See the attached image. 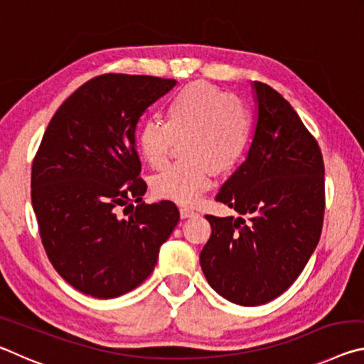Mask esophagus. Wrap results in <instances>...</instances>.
I'll use <instances>...</instances> for the list:
<instances>
[{
    "instance_id": "1",
    "label": "esophagus",
    "mask_w": 364,
    "mask_h": 364,
    "mask_svg": "<svg viewBox=\"0 0 364 364\" xmlns=\"http://www.w3.org/2000/svg\"><path fill=\"white\" fill-rule=\"evenodd\" d=\"M196 212L193 210V208H188V207H181L180 208V217L184 220V218H191L194 217Z\"/></svg>"
}]
</instances>
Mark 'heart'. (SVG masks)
I'll return each mask as SVG.
<instances>
[{
	"label": "heart",
	"instance_id": "b5f03b06",
	"mask_svg": "<svg viewBox=\"0 0 364 364\" xmlns=\"http://www.w3.org/2000/svg\"><path fill=\"white\" fill-rule=\"evenodd\" d=\"M167 122L147 120L138 132V146L151 168L167 164L175 141H183L184 162L152 178L160 199L194 205L212 188L215 173L226 175L247 151L252 119L245 104L204 80L191 82L171 97Z\"/></svg>",
	"mask_w": 364,
	"mask_h": 364
}]
</instances>
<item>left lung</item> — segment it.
Here are the masks:
<instances>
[{"label": "left lung", "mask_w": 364, "mask_h": 364, "mask_svg": "<svg viewBox=\"0 0 364 364\" xmlns=\"http://www.w3.org/2000/svg\"><path fill=\"white\" fill-rule=\"evenodd\" d=\"M252 88L254 138L217 194L239 217L205 215L212 234L200 252L208 284L242 306L267 304L292 286L316 249L324 215L316 139L278 91L262 82Z\"/></svg>", "instance_id": "obj_1"}]
</instances>
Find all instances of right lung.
Listing matches in <instances>:
<instances>
[{
  "label": "right lung",
  "mask_w": 364,
  "mask_h": 364,
  "mask_svg": "<svg viewBox=\"0 0 364 364\" xmlns=\"http://www.w3.org/2000/svg\"><path fill=\"white\" fill-rule=\"evenodd\" d=\"M176 80L106 73L65 100L32 167L41 242L77 291L114 299L152 273L180 221L170 200L147 205L136 151L138 122Z\"/></svg>",
  "instance_id": "add662e5"
}]
</instances>
